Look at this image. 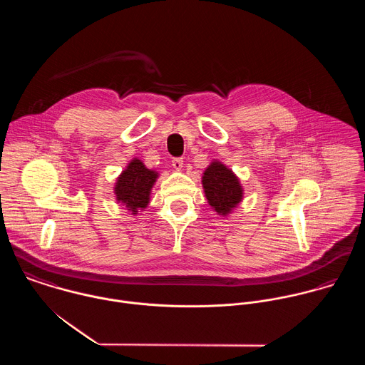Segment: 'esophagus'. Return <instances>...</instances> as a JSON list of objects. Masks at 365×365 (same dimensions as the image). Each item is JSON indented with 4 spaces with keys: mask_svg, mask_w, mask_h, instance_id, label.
I'll use <instances>...</instances> for the list:
<instances>
[{
    "mask_svg": "<svg viewBox=\"0 0 365 365\" xmlns=\"http://www.w3.org/2000/svg\"><path fill=\"white\" fill-rule=\"evenodd\" d=\"M171 165L174 167V170L181 171L182 167H184V160H182V158H174V160L171 161Z\"/></svg>",
    "mask_w": 365,
    "mask_h": 365,
    "instance_id": "1",
    "label": "esophagus"
}]
</instances>
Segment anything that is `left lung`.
I'll return each instance as SVG.
<instances>
[{
  "label": "left lung",
  "instance_id": "obj_1",
  "mask_svg": "<svg viewBox=\"0 0 365 365\" xmlns=\"http://www.w3.org/2000/svg\"><path fill=\"white\" fill-rule=\"evenodd\" d=\"M202 187L209 205L217 215L227 216L243 201V187L237 175L219 160H213L204 171Z\"/></svg>",
  "mask_w": 365,
  "mask_h": 365
}]
</instances>
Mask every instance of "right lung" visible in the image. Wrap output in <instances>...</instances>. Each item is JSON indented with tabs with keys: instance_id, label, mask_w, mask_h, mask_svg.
Returning a JSON list of instances; mask_svg holds the SVG:
<instances>
[{
	"instance_id": "1",
	"label": "right lung",
	"mask_w": 365,
	"mask_h": 365,
	"mask_svg": "<svg viewBox=\"0 0 365 365\" xmlns=\"http://www.w3.org/2000/svg\"><path fill=\"white\" fill-rule=\"evenodd\" d=\"M157 178V171L148 168L138 157L132 158L116 178L113 187L116 201L132 215H138L139 210L148 208L150 192Z\"/></svg>"
}]
</instances>
